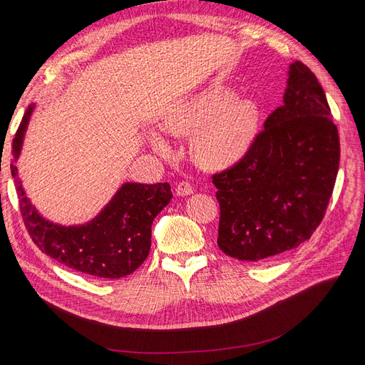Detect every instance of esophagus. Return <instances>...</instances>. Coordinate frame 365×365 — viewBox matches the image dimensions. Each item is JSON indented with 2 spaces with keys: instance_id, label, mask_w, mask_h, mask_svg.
<instances>
[{
  "instance_id": "1",
  "label": "esophagus",
  "mask_w": 365,
  "mask_h": 365,
  "mask_svg": "<svg viewBox=\"0 0 365 365\" xmlns=\"http://www.w3.org/2000/svg\"><path fill=\"white\" fill-rule=\"evenodd\" d=\"M190 194H194V189L192 186H190L187 182H180L178 186H176V195L178 197H187Z\"/></svg>"
}]
</instances>
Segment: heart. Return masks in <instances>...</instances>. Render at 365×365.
Returning a JSON list of instances; mask_svg holds the SVG:
<instances>
[{
  "label": "heart",
  "mask_w": 365,
  "mask_h": 365,
  "mask_svg": "<svg viewBox=\"0 0 365 365\" xmlns=\"http://www.w3.org/2000/svg\"><path fill=\"white\" fill-rule=\"evenodd\" d=\"M262 125V108L252 98H238L227 86H210L171 105L161 127L173 138L190 140V158L202 170L222 171L240 163L255 146ZM148 142L161 157L170 155L167 142L149 131Z\"/></svg>",
  "instance_id": "1"
}]
</instances>
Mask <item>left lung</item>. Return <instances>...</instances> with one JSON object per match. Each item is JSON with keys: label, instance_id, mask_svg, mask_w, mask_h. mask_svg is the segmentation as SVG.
Returning <instances> with one entry per match:
<instances>
[{"label": "left lung", "instance_id": "8db88e82", "mask_svg": "<svg viewBox=\"0 0 365 365\" xmlns=\"http://www.w3.org/2000/svg\"><path fill=\"white\" fill-rule=\"evenodd\" d=\"M312 71L293 62L282 105L247 155L213 176L220 204L217 244L242 262L289 252L309 240L333 194L340 142Z\"/></svg>", "mask_w": 365, "mask_h": 365}]
</instances>
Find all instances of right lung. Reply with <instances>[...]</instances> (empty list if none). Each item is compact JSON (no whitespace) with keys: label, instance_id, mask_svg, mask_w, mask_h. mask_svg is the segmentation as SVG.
I'll use <instances>...</instances> for the list:
<instances>
[{"label":"right lung","instance_id":"1","mask_svg":"<svg viewBox=\"0 0 365 365\" xmlns=\"http://www.w3.org/2000/svg\"><path fill=\"white\" fill-rule=\"evenodd\" d=\"M35 103L25 110L13 139L11 176L24 222L32 241L51 259L73 271L101 279L133 274L150 250L152 222L173 198L168 183H123L109 202L83 225H61L46 219L28 198L16 167Z\"/></svg>","mask_w":365,"mask_h":365}]
</instances>
